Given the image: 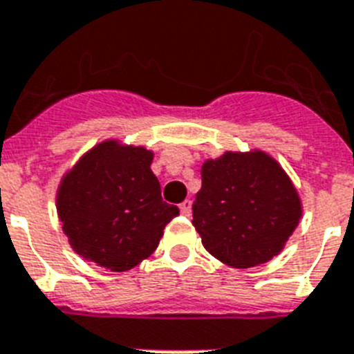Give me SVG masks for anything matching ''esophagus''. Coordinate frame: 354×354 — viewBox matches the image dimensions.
I'll use <instances>...</instances> for the list:
<instances>
[{"instance_id": "34e87169", "label": "esophagus", "mask_w": 354, "mask_h": 354, "mask_svg": "<svg viewBox=\"0 0 354 354\" xmlns=\"http://www.w3.org/2000/svg\"><path fill=\"white\" fill-rule=\"evenodd\" d=\"M180 211H182L183 216H191V211H192V202H191V200H185V202L180 203Z\"/></svg>"}]
</instances>
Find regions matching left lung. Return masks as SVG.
Wrapping results in <instances>:
<instances>
[{
  "label": "left lung",
  "mask_w": 354,
  "mask_h": 354,
  "mask_svg": "<svg viewBox=\"0 0 354 354\" xmlns=\"http://www.w3.org/2000/svg\"><path fill=\"white\" fill-rule=\"evenodd\" d=\"M301 218L297 187L263 151L223 152L202 165L192 225L212 257L238 269L280 254Z\"/></svg>",
  "instance_id": "1"
}]
</instances>
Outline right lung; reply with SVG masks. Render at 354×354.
<instances>
[{
  "mask_svg": "<svg viewBox=\"0 0 354 354\" xmlns=\"http://www.w3.org/2000/svg\"><path fill=\"white\" fill-rule=\"evenodd\" d=\"M152 156L145 147L105 140L63 176L57 216L80 257L122 272L156 251L180 209L162 200Z\"/></svg>",
  "mask_w": 354,
  "mask_h": 354,
  "instance_id": "obj_1",
  "label": "right lung"
}]
</instances>
